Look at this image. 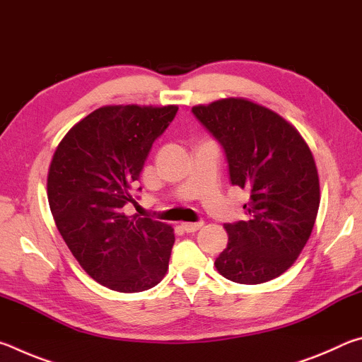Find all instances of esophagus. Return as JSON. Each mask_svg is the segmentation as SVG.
<instances>
[{
	"label": "esophagus",
	"instance_id": "esophagus-1",
	"mask_svg": "<svg viewBox=\"0 0 362 362\" xmlns=\"http://www.w3.org/2000/svg\"><path fill=\"white\" fill-rule=\"evenodd\" d=\"M201 226H203V222H183L182 223V228L185 230L187 233H194L198 231Z\"/></svg>",
	"mask_w": 362,
	"mask_h": 362
}]
</instances>
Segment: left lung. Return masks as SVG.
<instances>
[{"label":"left lung","instance_id":"8db88e82","mask_svg":"<svg viewBox=\"0 0 362 362\" xmlns=\"http://www.w3.org/2000/svg\"><path fill=\"white\" fill-rule=\"evenodd\" d=\"M192 110L222 144L233 185L250 193L247 220L225 225L228 244L217 272L240 284L281 276L310 240L320 209L313 153L296 126L249 99L228 97Z\"/></svg>","mask_w":362,"mask_h":362}]
</instances>
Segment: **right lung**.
Returning <instances> with one entry per match:
<instances>
[{"instance_id":"obj_1","label":"right lung","mask_w":362,"mask_h":362,"mask_svg":"<svg viewBox=\"0 0 362 362\" xmlns=\"http://www.w3.org/2000/svg\"><path fill=\"white\" fill-rule=\"evenodd\" d=\"M177 105H105L60 140L47 173L54 222L79 265L116 292H142L164 278L174 228L148 217H127L131 194L155 140Z\"/></svg>"}]
</instances>
